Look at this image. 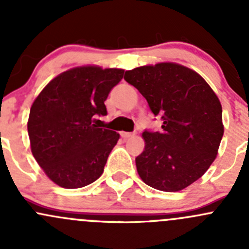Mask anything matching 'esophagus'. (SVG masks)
Returning a JSON list of instances; mask_svg holds the SVG:
<instances>
[{
	"mask_svg": "<svg viewBox=\"0 0 249 249\" xmlns=\"http://www.w3.org/2000/svg\"><path fill=\"white\" fill-rule=\"evenodd\" d=\"M120 136L123 137V139L124 140H127V139H130V137H134V134H131V132H120Z\"/></svg>",
	"mask_w": 249,
	"mask_h": 249,
	"instance_id": "esophagus-1",
	"label": "esophagus"
}]
</instances>
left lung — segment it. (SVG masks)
<instances>
[{"mask_svg": "<svg viewBox=\"0 0 249 249\" xmlns=\"http://www.w3.org/2000/svg\"><path fill=\"white\" fill-rule=\"evenodd\" d=\"M124 79L162 119L161 131L142 134L144 150L136 158L141 179L162 192L184 189L218 154L224 134L219 99L199 73L173 62L136 67Z\"/></svg>", "mask_w": 249, "mask_h": 249, "instance_id": "8db88e82", "label": "left lung"}]
</instances>
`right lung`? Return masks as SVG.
Masks as SVG:
<instances>
[{"label":"right lung","mask_w":249,"mask_h":249,"mask_svg":"<svg viewBox=\"0 0 249 249\" xmlns=\"http://www.w3.org/2000/svg\"><path fill=\"white\" fill-rule=\"evenodd\" d=\"M124 70L74 67L50 80L30 109L31 152L55 184L77 189L102 175L119 134L94 124Z\"/></svg>","instance_id":"1"}]
</instances>
